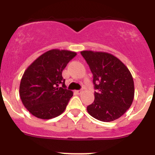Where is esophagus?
<instances>
[{
  "label": "esophagus",
  "instance_id": "esophagus-1",
  "mask_svg": "<svg viewBox=\"0 0 155 155\" xmlns=\"http://www.w3.org/2000/svg\"><path fill=\"white\" fill-rule=\"evenodd\" d=\"M75 92H76V94H81L82 93V91L81 90H77V91H75Z\"/></svg>",
  "mask_w": 155,
  "mask_h": 155
}]
</instances>
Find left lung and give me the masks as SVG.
I'll list each match as a JSON object with an SVG mask.
<instances>
[{"instance_id":"8db88e82","label":"left lung","mask_w":155,"mask_h":155,"mask_svg":"<svg viewBox=\"0 0 155 155\" xmlns=\"http://www.w3.org/2000/svg\"><path fill=\"white\" fill-rule=\"evenodd\" d=\"M93 74L94 100L87 107L96 120L111 122L119 119L132 105L134 83L132 74L120 59L105 52H81Z\"/></svg>"}]
</instances>
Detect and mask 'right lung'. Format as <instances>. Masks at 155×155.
Segmentation results:
<instances>
[{"label":"right lung","instance_id":"right-lung-1","mask_svg":"<svg viewBox=\"0 0 155 155\" xmlns=\"http://www.w3.org/2000/svg\"><path fill=\"white\" fill-rule=\"evenodd\" d=\"M75 52L53 49L39 56L25 71L19 87L24 106L39 119L50 120L62 114L73 91L66 88L62 71ZM63 84L62 87H59Z\"/></svg>","mask_w":155,"mask_h":155}]
</instances>
